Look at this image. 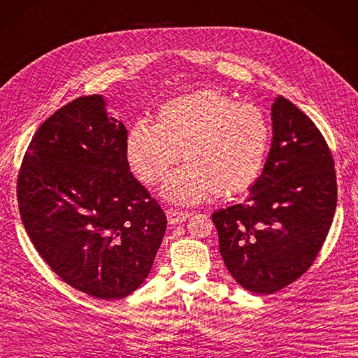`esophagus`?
Returning <instances> with one entry per match:
<instances>
[{"label": "esophagus", "mask_w": 358, "mask_h": 358, "mask_svg": "<svg viewBox=\"0 0 358 358\" xmlns=\"http://www.w3.org/2000/svg\"><path fill=\"white\" fill-rule=\"evenodd\" d=\"M166 216H168V222L171 225H176V224H181L185 222L186 219L190 216L187 212H178V210H168L166 212Z\"/></svg>", "instance_id": "1"}]
</instances>
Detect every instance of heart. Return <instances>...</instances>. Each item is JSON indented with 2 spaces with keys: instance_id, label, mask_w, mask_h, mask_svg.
Segmentation results:
<instances>
[{
  "instance_id": "obj_1",
  "label": "heart",
  "mask_w": 358,
  "mask_h": 358,
  "mask_svg": "<svg viewBox=\"0 0 358 358\" xmlns=\"http://www.w3.org/2000/svg\"><path fill=\"white\" fill-rule=\"evenodd\" d=\"M268 146L269 124L259 107L201 90L162 106L155 124L137 122L125 154L145 185L164 178L182 154L187 164L171 173L160 195L192 206L215 192L231 196L248 190L260 177Z\"/></svg>"
}]
</instances>
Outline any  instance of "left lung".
Instances as JSON below:
<instances>
[{
    "instance_id": "left-lung-1",
    "label": "left lung",
    "mask_w": 358,
    "mask_h": 358,
    "mask_svg": "<svg viewBox=\"0 0 358 358\" xmlns=\"http://www.w3.org/2000/svg\"><path fill=\"white\" fill-rule=\"evenodd\" d=\"M271 117V151L248 198L212 215L227 269L260 295L289 286L311 266L337 204L333 155L313 121L281 95Z\"/></svg>"
}]
</instances>
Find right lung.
I'll use <instances>...</instances> for the list:
<instances>
[{"instance_id":"right-lung-1","label":"right lung","mask_w":358,"mask_h":358,"mask_svg":"<svg viewBox=\"0 0 358 358\" xmlns=\"http://www.w3.org/2000/svg\"><path fill=\"white\" fill-rule=\"evenodd\" d=\"M125 143L104 98L81 96L38 128L17 176L21 219L41 257L69 286L107 301L145 281L166 230Z\"/></svg>"}]
</instances>
